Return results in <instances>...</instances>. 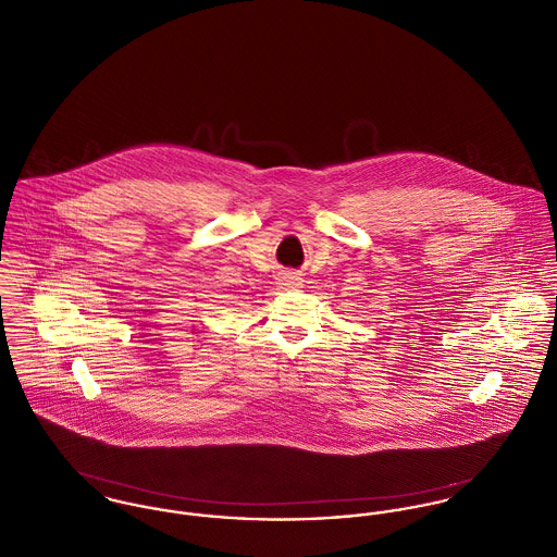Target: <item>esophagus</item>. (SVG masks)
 Returning a JSON list of instances; mask_svg holds the SVG:
<instances>
[{"mask_svg": "<svg viewBox=\"0 0 557 557\" xmlns=\"http://www.w3.org/2000/svg\"><path fill=\"white\" fill-rule=\"evenodd\" d=\"M300 284H302V280L297 275H284V280H282V286H286V288H300Z\"/></svg>", "mask_w": 557, "mask_h": 557, "instance_id": "esophagus-1", "label": "esophagus"}]
</instances>
